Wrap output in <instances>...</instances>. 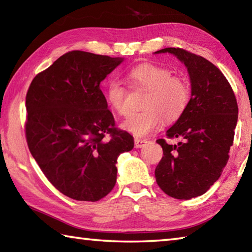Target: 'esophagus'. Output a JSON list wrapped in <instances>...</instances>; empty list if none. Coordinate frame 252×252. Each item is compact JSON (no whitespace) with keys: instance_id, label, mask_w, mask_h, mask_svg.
<instances>
[{"instance_id":"obj_1","label":"esophagus","mask_w":252,"mask_h":252,"mask_svg":"<svg viewBox=\"0 0 252 252\" xmlns=\"http://www.w3.org/2000/svg\"><path fill=\"white\" fill-rule=\"evenodd\" d=\"M146 143H148L147 139H139V138L134 139V147L135 148H142Z\"/></svg>"}]
</instances>
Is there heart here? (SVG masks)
<instances>
[{
    "instance_id": "1",
    "label": "heart",
    "mask_w": 252,
    "mask_h": 252,
    "mask_svg": "<svg viewBox=\"0 0 252 252\" xmlns=\"http://www.w3.org/2000/svg\"><path fill=\"white\" fill-rule=\"evenodd\" d=\"M126 79L134 88L149 92L142 108L143 111L130 113L121 127L134 136H147L160 129L164 120L174 122L186 112L191 99V89L186 79L173 75L165 66L142 63L132 67ZM105 97L114 112L126 116L129 112L127 92L125 87L111 81L105 90Z\"/></svg>"
}]
</instances>
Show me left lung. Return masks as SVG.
<instances>
[{"label": "left lung", "instance_id": "obj_1", "mask_svg": "<svg viewBox=\"0 0 252 252\" xmlns=\"http://www.w3.org/2000/svg\"><path fill=\"white\" fill-rule=\"evenodd\" d=\"M171 53L185 63L190 75L191 99L183 116L158 139L163 157L156 168L158 186L169 197L191 199L201 195L220 178L229 160L238 121V104L231 85L218 67L200 55L180 48Z\"/></svg>", "mask_w": 252, "mask_h": 252}]
</instances>
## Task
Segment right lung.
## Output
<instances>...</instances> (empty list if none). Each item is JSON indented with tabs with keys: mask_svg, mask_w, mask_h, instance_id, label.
Instances as JSON below:
<instances>
[{
	"mask_svg": "<svg viewBox=\"0 0 252 252\" xmlns=\"http://www.w3.org/2000/svg\"><path fill=\"white\" fill-rule=\"evenodd\" d=\"M122 61L70 51L30 84L28 147L48 180L71 199L94 202L109 194L116 186L118 157L133 149V138L116 127L100 89Z\"/></svg>",
	"mask_w": 252,
	"mask_h": 252,
	"instance_id": "add662e5",
	"label": "right lung"
}]
</instances>
